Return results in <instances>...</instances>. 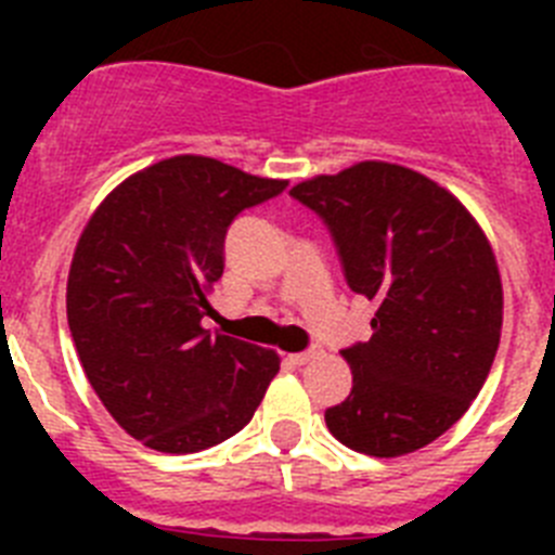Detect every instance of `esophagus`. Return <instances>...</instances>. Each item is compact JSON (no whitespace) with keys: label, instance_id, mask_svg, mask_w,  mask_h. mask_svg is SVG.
Masks as SVG:
<instances>
[{"label":"esophagus","instance_id":"esophagus-1","mask_svg":"<svg viewBox=\"0 0 555 555\" xmlns=\"http://www.w3.org/2000/svg\"><path fill=\"white\" fill-rule=\"evenodd\" d=\"M320 356V350H317V347H313V350H306V352H294V356H288L294 361V364L297 366H302V364H311L313 358Z\"/></svg>","mask_w":555,"mask_h":555}]
</instances>
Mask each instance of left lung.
I'll use <instances>...</instances> for the list:
<instances>
[{
	"mask_svg": "<svg viewBox=\"0 0 555 555\" xmlns=\"http://www.w3.org/2000/svg\"><path fill=\"white\" fill-rule=\"evenodd\" d=\"M331 228L347 283L377 302L372 338L327 430L356 453L397 459L453 428L492 370L503 283L492 244L459 197L420 171L361 160L292 189Z\"/></svg>",
	"mask_w": 555,
	"mask_h": 555,
	"instance_id": "8db88e82",
	"label": "left lung"
}]
</instances>
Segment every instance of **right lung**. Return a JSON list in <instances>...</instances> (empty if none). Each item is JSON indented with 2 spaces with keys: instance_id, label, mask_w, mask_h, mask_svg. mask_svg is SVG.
I'll return each mask as SVG.
<instances>
[{
  "instance_id": "add662e5",
  "label": "right lung",
  "mask_w": 555,
  "mask_h": 555,
  "mask_svg": "<svg viewBox=\"0 0 555 555\" xmlns=\"http://www.w3.org/2000/svg\"><path fill=\"white\" fill-rule=\"evenodd\" d=\"M288 180L175 155L121 180L82 228L66 283L68 331L107 414L160 453H199L253 420L281 356L210 336L224 233Z\"/></svg>"
}]
</instances>
